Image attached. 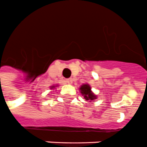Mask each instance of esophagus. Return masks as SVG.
Returning <instances> with one entry per match:
<instances>
[{
  "instance_id": "esophagus-1",
  "label": "esophagus",
  "mask_w": 147,
  "mask_h": 147,
  "mask_svg": "<svg viewBox=\"0 0 147 147\" xmlns=\"http://www.w3.org/2000/svg\"><path fill=\"white\" fill-rule=\"evenodd\" d=\"M66 82H67V83H68V84H72V83H73L72 78H69V79H67Z\"/></svg>"
}]
</instances>
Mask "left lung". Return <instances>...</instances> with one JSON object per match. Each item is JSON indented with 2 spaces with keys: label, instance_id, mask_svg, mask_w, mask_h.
I'll return each instance as SVG.
<instances>
[{
  "label": "left lung",
  "instance_id": "obj_1",
  "mask_svg": "<svg viewBox=\"0 0 147 147\" xmlns=\"http://www.w3.org/2000/svg\"><path fill=\"white\" fill-rule=\"evenodd\" d=\"M80 91L86 101H92L96 98V96L94 95L93 92L91 91V87L88 84L81 86L80 88Z\"/></svg>",
  "mask_w": 147,
  "mask_h": 147
}]
</instances>
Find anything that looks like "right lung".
<instances>
[{"instance_id": "add662e5", "label": "right lung", "mask_w": 147, "mask_h": 147, "mask_svg": "<svg viewBox=\"0 0 147 147\" xmlns=\"http://www.w3.org/2000/svg\"><path fill=\"white\" fill-rule=\"evenodd\" d=\"M54 87H55V86H52V87H51V89H52V88H54Z\"/></svg>"}]
</instances>
